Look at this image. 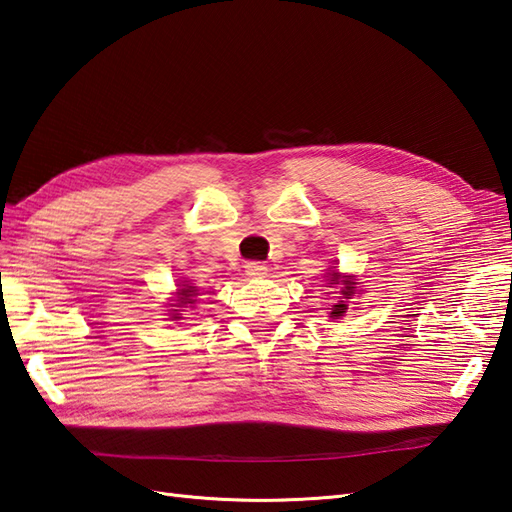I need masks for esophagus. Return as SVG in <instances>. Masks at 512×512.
Masks as SVG:
<instances>
[{"label":"esophagus","mask_w":512,"mask_h":512,"mask_svg":"<svg viewBox=\"0 0 512 512\" xmlns=\"http://www.w3.org/2000/svg\"><path fill=\"white\" fill-rule=\"evenodd\" d=\"M245 273L249 278H265L267 276V265L258 263V260H252V263L245 265Z\"/></svg>","instance_id":"1"}]
</instances>
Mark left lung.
I'll use <instances>...</instances> for the list:
<instances>
[{
    "mask_svg": "<svg viewBox=\"0 0 512 512\" xmlns=\"http://www.w3.org/2000/svg\"><path fill=\"white\" fill-rule=\"evenodd\" d=\"M330 284H339V273H330ZM343 289H341V293H343V297H347V299H350V295L354 293V289H356V286H354V282H350V280H343ZM345 310H347V306L341 302V304H336L334 308H332V313H330V317L332 319H339V317H343V313H345Z\"/></svg>",
    "mask_w": 512,
    "mask_h": 512,
    "instance_id": "1",
    "label": "left lung"
}]
</instances>
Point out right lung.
Listing matches in <instances>:
<instances>
[{
  "instance_id": "obj_1",
  "label": "right lung",
  "mask_w": 512,
  "mask_h": 512,
  "mask_svg": "<svg viewBox=\"0 0 512 512\" xmlns=\"http://www.w3.org/2000/svg\"><path fill=\"white\" fill-rule=\"evenodd\" d=\"M193 295H197V293H195V286H184V289H180V304H182V306L193 304V302H195ZM176 319H178V317H176Z\"/></svg>"
}]
</instances>
